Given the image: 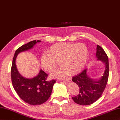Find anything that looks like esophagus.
<instances>
[{
  "instance_id": "1",
  "label": "esophagus",
  "mask_w": 120,
  "mask_h": 120,
  "mask_svg": "<svg viewBox=\"0 0 120 120\" xmlns=\"http://www.w3.org/2000/svg\"><path fill=\"white\" fill-rule=\"evenodd\" d=\"M61 80H63L64 82H69L71 81V79L70 78H64L62 79Z\"/></svg>"
}]
</instances>
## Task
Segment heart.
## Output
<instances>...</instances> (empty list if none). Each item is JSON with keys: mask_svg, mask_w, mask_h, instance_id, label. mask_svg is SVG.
<instances>
[{"mask_svg": "<svg viewBox=\"0 0 120 120\" xmlns=\"http://www.w3.org/2000/svg\"><path fill=\"white\" fill-rule=\"evenodd\" d=\"M88 57V49L83 43H60L51 46L48 53L41 56L44 69L50 73L60 66L63 67L51 74L54 78H61L71 74L76 75L84 69Z\"/></svg>", "mask_w": 120, "mask_h": 120, "instance_id": "b5f03b06", "label": "heart"}]
</instances>
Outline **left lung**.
I'll use <instances>...</instances> for the list:
<instances>
[{
    "mask_svg": "<svg viewBox=\"0 0 120 120\" xmlns=\"http://www.w3.org/2000/svg\"><path fill=\"white\" fill-rule=\"evenodd\" d=\"M96 55L98 60L101 61L105 66L104 73L99 80L90 78L87 75V69L72 77V81L79 88V94L72 99L78 105H87L96 101L102 95L107 84L109 74L108 56L98 45H97Z\"/></svg>",
    "mask_w": 120,
    "mask_h": 120,
    "instance_id": "8db88e82",
    "label": "left lung"
}]
</instances>
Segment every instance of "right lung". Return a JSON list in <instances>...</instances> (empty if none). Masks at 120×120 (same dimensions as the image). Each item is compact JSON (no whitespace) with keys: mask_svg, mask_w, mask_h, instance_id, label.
I'll list each match as a JSON object with an SVG mask.
<instances>
[{"mask_svg":"<svg viewBox=\"0 0 120 120\" xmlns=\"http://www.w3.org/2000/svg\"><path fill=\"white\" fill-rule=\"evenodd\" d=\"M40 42V40L30 41L16 50L11 69V81L15 91L25 102L34 105H41L48 100L56 81H47L48 75L42 70L34 78H25L19 73L16 66L15 60L19 53L31 49L37 42Z\"/></svg>","mask_w":120,"mask_h":120,"instance_id":"obj_1","label":"right lung"}]
</instances>
